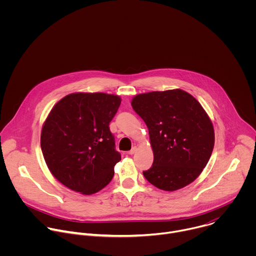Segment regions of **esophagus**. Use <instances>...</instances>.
<instances>
[{"instance_id":"obj_1","label":"esophagus","mask_w":256,"mask_h":256,"mask_svg":"<svg viewBox=\"0 0 256 256\" xmlns=\"http://www.w3.org/2000/svg\"><path fill=\"white\" fill-rule=\"evenodd\" d=\"M136 152V147L134 146V147H132V150H130V151H128V155H134Z\"/></svg>"}]
</instances>
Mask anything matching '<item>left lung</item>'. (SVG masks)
I'll list each match as a JSON object with an SVG mask.
<instances>
[{"mask_svg": "<svg viewBox=\"0 0 256 256\" xmlns=\"http://www.w3.org/2000/svg\"><path fill=\"white\" fill-rule=\"evenodd\" d=\"M134 110L149 130L153 165L142 171L154 186L173 192L198 178L214 144L212 124L200 102L180 90L138 94Z\"/></svg>", "mask_w": 256, "mask_h": 256, "instance_id": "8db88e82", "label": "left lung"}]
</instances>
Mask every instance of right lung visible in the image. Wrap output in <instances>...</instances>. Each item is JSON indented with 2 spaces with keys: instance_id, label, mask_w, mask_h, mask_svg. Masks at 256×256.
Here are the masks:
<instances>
[{
  "instance_id": "obj_1",
  "label": "right lung",
  "mask_w": 256,
  "mask_h": 256,
  "mask_svg": "<svg viewBox=\"0 0 256 256\" xmlns=\"http://www.w3.org/2000/svg\"><path fill=\"white\" fill-rule=\"evenodd\" d=\"M120 98L105 93H72L52 109L40 146L52 174L72 190L93 194L112 181L120 161L109 122Z\"/></svg>"
}]
</instances>
